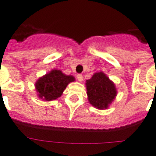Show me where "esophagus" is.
<instances>
[{
	"mask_svg": "<svg viewBox=\"0 0 156 156\" xmlns=\"http://www.w3.org/2000/svg\"><path fill=\"white\" fill-rule=\"evenodd\" d=\"M76 78H77V79H78L79 81H81V82L82 81H83V76H82V75H81V74H78V75H77Z\"/></svg>",
	"mask_w": 156,
	"mask_h": 156,
	"instance_id": "esophagus-1",
	"label": "esophagus"
}]
</instances>
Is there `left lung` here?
Wrapping results in <instances>:
<instances>
[{"mask_svg": "<svg viewBox=\"0 0 156 156\" xmlns=\"http://www.w3.org/2000/svg\"><path fill=\"white\" fill-rule=\"evenodd\" d=\"M85 85L90 104L99 109H107L117 94L114 83L103 72L95 73Z\"/></svg>", "mask_w": 156, "mask_h": 156, "instance_id": "obj_1", "label": "left lung"}]
</instances>
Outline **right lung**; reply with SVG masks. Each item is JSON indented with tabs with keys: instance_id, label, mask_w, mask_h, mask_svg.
Instances as JSON below:
<instances>
[{
	"instance_id": "add662e5",
	"label": "right lung",
	"mask_w": 156,
	"mask_h": 156,
	"mask_svg": "<svg viewBox=\"0 0 156 156\" xmlns=\"http://www.w3.org/2000/svg\"><path fill=\"white\" fill-rule=\"evenodd\" d=\"M75 80L72 75H66L60 70L54 69L39 78L35 87L40 99L52 101L61 97L67 85Z\"/></svg>"
}]
</instances>
